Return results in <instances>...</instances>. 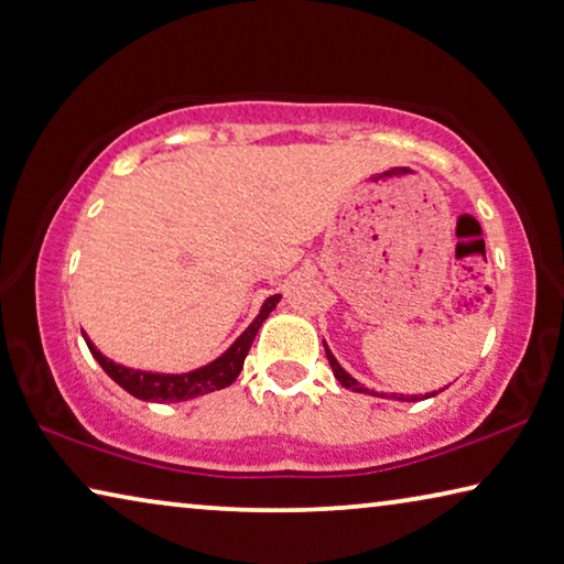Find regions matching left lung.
<instances>
[{"mask_svg":"<svg viewBox=\"0 0 564 564\" xmlns=\"http://www.w3.org/2000/svg\"><path fill=\"white\" fill-rule=\"evenodd\" d=\"M324 348H326V359H328V364H330V369H334V377H336L338 381H341V387H344V389L359 391V394H373V391L366 389L364 383H359V381H356L354 377H348V373L341 369V364H338V361L334 359V354L328 351L326 341H324ZM373 397H379V394H373ZM394 397H397V394H394ZM426 397H434V394H426ZM397 399H399V401H416V397H404V394H399ZM419 399H422V397H419Z\"/></svg>","mask_w":564,"mask_h":564,"instance_id":"1","label":"left lung"}]
</instances>
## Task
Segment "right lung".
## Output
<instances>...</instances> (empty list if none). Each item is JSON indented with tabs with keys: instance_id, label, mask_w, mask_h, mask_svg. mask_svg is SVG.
<instances>
[{
	"instance_id": "1",
	"label": "right lung",
	"mask_w": 564,
	"mask_h": 564,
	"mask_svg": "<svg viewBox=\"0 0 564 564\" xmlns=\"http://www.w3.org/2000/svg\"><path fill=\"white\" fill-rule=\"evenodd\" d=\"M279 299L281 296H271L263 303L261 314L256 316L253 324H250L243 334L238 336V341L230 346L228 351L220 356V359H216L208 366H203V369H195L191 373H150V371L128 369V366H120L110 359H105V356L97 351L87 336H85V341L89 346V351H93V356L97 359V364L105 369L107 377H110L115 383H120L128 394H132L135 399H142V401H185V399L208 394V391L226 389L238 379V373H240V369H243L248 348H250V344H253L258 328H261L268 314L275 308Z\"/></svg>"
}]
</instances>
